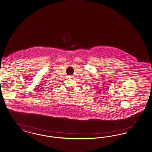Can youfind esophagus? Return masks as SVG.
I'll return each instance as SVG.
<instances>
[{
  "label": "esophagus",
  "instance_id": "34e87169",
  "mask_svg": "<svg viewBox=\"0 0 152 152\" xmlns=\"http://www.w3.org/2000/svg\"><path fill=\"white\" fill-rule=\"evenodd\" d=\"M69 78H73L74 77V76H73V75H71V76H69Z\"/></svg>",
  "mask_w": 152,
  "mask_h": 152
}]
</instances>
